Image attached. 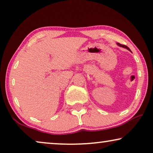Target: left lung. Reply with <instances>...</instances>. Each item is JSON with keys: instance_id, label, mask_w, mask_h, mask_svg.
Here are the masks:
<instances>
[{"instance_id": "left-lung-1", "label": "left lung", "mask_w": 153, "mask_h": 153, "mask_svg": "<svg viewBox=\"0 0 153 153\" xmlns=\"http://www.w3.org/2000/svg\"><path fill=\"white\" fill-rule=\"evenodd\" d=\"M117 44H118V46H120V47H123V48H127V49H128V50H129V51H130V49L129 48L128 46H125V45H122V44H119V43H117Z\"/></svg>"}]
</instances>
